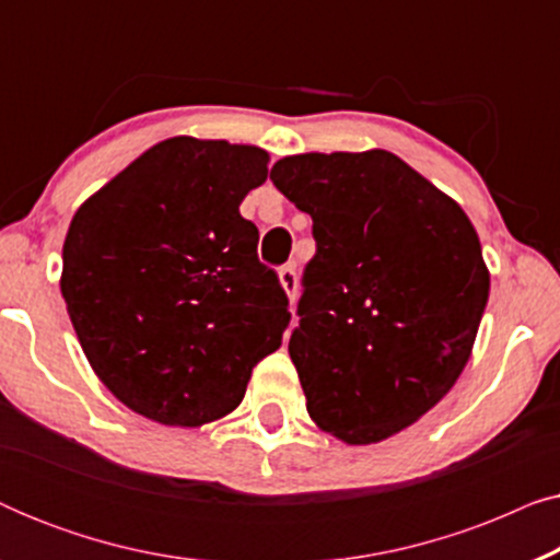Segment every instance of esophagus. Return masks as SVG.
<instances>
[{
    "mask_svg": "<svg viewBox=\"0 0 560 560\" xmlns=\"http://www.w3.org/2000/svg\"><path fill=\"white\" fill-rule=\"evenodd\" d=\"M278 278H280V285H282V290H285L288 298H290V303H293V301H295V295H298V272H295V267H293V265L280 267Z\"/></svg>",
    "mask_w": 560,
    "mask_h": 560,
    "instance_id": "1",
    "label": "esophagus"
}]
</instances>
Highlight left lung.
<instances>
[{
  "label": "left lung",
  "instance_id": "1",
  "mask_svg": "<svg viewBox=\"0 0 560 560\" xmlns=\"http://www.w3.org/2000/svg\"><path fill=\"white\" fill-rule=\"evenodd\" d=\"M270 180L318 247L288 343L308 416L349 446L385 441L469 362L489 298L477 229L387 150L290 155Z\"/></svg>",
  "mask_w": 560,
  "mask_h": 560
}]
</instances>
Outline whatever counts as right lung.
I'll list each match as a JSON object with an SVG mask.
<instances>
[{"label": "right lung", "instance_id": "obj_1", "mask_svg": "<svg viewBox=\"0 0 560 560\" xmlns=\"http://www.w3.org/2000/svg\"><path fill=\"white\" fill-rule=\"evenodd\" d=\"M255 144L171 137L81 203L60 293L91 370L129 410L196 428L242 402L290 313L240 203L267 178Z\"/></svg>", "mask_w": 560, "mask_h": 560}]
</instances>
